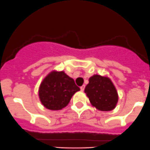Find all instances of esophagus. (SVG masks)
<instances>
[{
	"instance_id": "esophagus-1",
	"label": "esophagus",
	"mask_w": 150,
	"mask_h": 150,
	"mask_svg": "<svg viewBox=\"0 0 150 150\" xmlns=\"http://www.w3.org/2000/svg\"><path fill=\"white\" fill-rule=\"evenodd\" d=\"M84 88H85V86H84V85H83L82 86H81V90L82 91H84Z\"/></svg>"
}]
</instances>
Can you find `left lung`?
<instances>
[{"instance_id": "8db88e82", "label": "left lung", "mask_w": 150, "mask_h": 150, "mask_svg": "<svg viewBox=\"0 0 150 150\" xmlns=\"http://www.w3.org/2000/svg\"><path fill=\"white\" fill-rule=\"evenodd\" d=\"M84 91L91 104L100 110H113L118 102L117 89L108 77L94 75L88 80Z\"/></svg>"}]
</instances>
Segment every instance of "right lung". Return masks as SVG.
Masks as SVG:
<instances>
[{
  "label": "right lung",
  "mask_w": 150,
  "mask_h": 150,
  "mask_svg": "<svg viewBox=\"0 0 150 150\" xmlns=\"http://www.w3.org/2000/svg\"><path fill=\"white\" fill-rule=\"evenodd\" d=\"M80 88L64 72L52 71L43 79L39 88L42 104L49 110H61L66 107Z\"/></svg>",
  "instance_id": "add662e5"
}]
</instances>
